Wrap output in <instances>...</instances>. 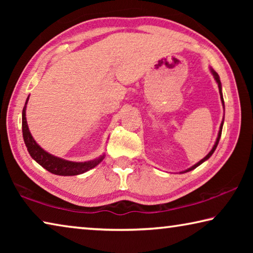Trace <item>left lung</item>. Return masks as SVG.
I'll use <instances>...</instances> for the list:
<instances>
[{"label":"left lung","instance_id":"1","mask_svg":"<svg viewBox=\"0 0 253 253\" xmlns=\"http://www.w3.org/2000/svg\"><path fill=\"white\" fill-rule=\"evenodd\" d=\"M211 72H212V75H213V77H214V79H215V81L217 83V85H219V91H220V97H221V101H222V105H223V108H224V100H223V96H222V85H221V81H220V77H219V75L216 74L215 71H214L213 69H211ZM222 127H223V121H222V123H221V126H220V130H219V134H217V138H216V140H215V144H214V146H213V148L211 149V151H210V153L208 154L207 156H205L203 160H201L199 163H196L195 165H193L192 166V168H190V169H187L186 170H184V172H182V173H186V172H190V170H192V169H196L198 168L199 165H201L202 164L203 162H205V161H208L210 157L212 156V154L214 153V151H215V148H216V146H217V144H219V140H220V137H221V134H222Z\"/></svg>","mask_w":253,"mask_h":253}]
</instances>
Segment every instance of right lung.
Returning a JSON list of instances; mask_svg holds the SVG:
<instances>
[{"mask_svg": "<svg viewBox=\"0 0 253 253\" xmlns=\"http://www.w3.org/2000/svg\"><path fill=\"white\" fill-rule=\"evenodd\" d=\"M29 97L25 101L24 108L22 111V132H23V139L25 143V146L28 148V152L31 157L36 161L38 164H40L42 168L49 170L50 173L55 175H61V176H74V175L83 174L87 170L91 169L97 166L99 163L104 160L105 155L96 158L93 161L88 162H71L66 161L62 158L53 156L45 152L43 148H41L39 145L37 144L36 140L33 139L31 132L29 130L27 117H25V109H27Z\"/></svg>", "mask_w": 253, "mask_h": 253, "instance_id": "right-lung-1", "label": "right lung"}]
</instances>
